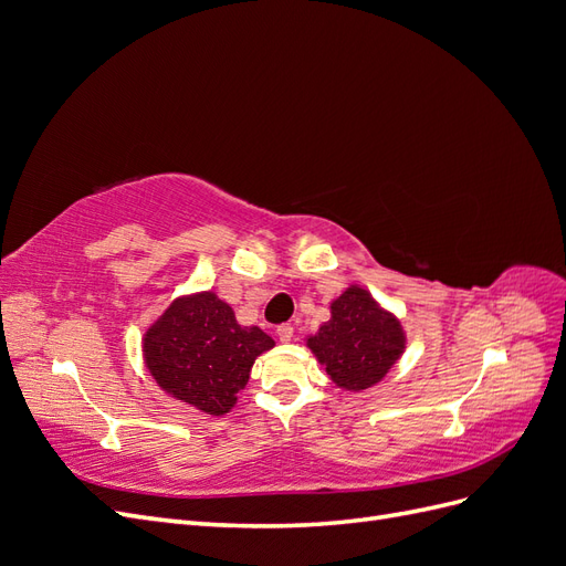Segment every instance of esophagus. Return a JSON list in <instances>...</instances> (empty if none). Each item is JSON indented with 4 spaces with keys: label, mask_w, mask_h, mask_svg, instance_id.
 Wrapping results in <instances>:
<instances>
[{
    "label": "esophagus",
    "mask_w": 566,
    "mask_h": 566,
    "mask_svg": "<svg viewBox=\"0 0 566 566\" xmlns=\"http://www.w3.org/2000/svg\"><path fill=\"white\" fill-rule=\"evenodd\" d=\"M276 335H279L281 342H290V339L295 337V328L290 323H283V325H279V328H276Z\"/></svg>",
    "instance_id": "1"
}]
</instances>
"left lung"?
<instances>
[{
	"instance_id": "left-lung-1",
	"label": "left lung",
	"mask_w": 566,
	"mask_h": 566,
	"mask_svg": "<svg viewBox=\"0 0 566 566\" xmlns=\"http://www.w3.org/2000/svg\"><path fill=\"white\" fill-rule=\"evenodd\" d=\"M306 347L345 391L378 385L406 349L401 321L387 312L366 287L352 283L331 302V321L306 335Z\"/></svg>"
}]
</instances>
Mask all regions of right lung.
Returning <instances> with one entry per match:
<instances>
[{
	"mask_svg": "<svg viewBox=\"0 0 566 566\" xmlns=\"http://www.w3.org/2000/svg\"><path fill=\"white\" fill-rule=\"evenodd\" d=\"M276 347L262 328L241 325L212 290L181 295L153 321L144 337V364L158 387L221 418L245 389L254 358Z\"/></svg>",
	"mask_w": 566,
	"mask_h": 566,
	"instance_id": "right-lung-1",
	"label": "right lung"
}]
</instances>
